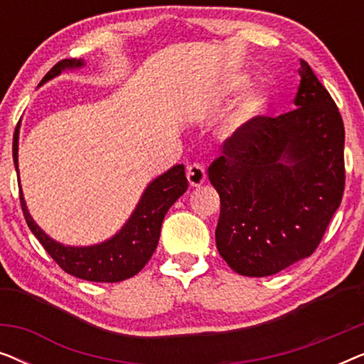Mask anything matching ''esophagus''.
<instances>
[{"instance_id": "34e87169", "label": "esophagus", "mask_w": 364, "mask_h": 364, "mask_svg": "<svg viewBox=\"0 0 364 364\" xmlns=\"http://www.w3.org/2000/svg\"><path fill=\"white\" fill-rule=\"evenodd\" d=\"M187 181L191 183V187H200L202 183L207 181L205 168L197 162L191 164V166L187 167Z\"/></svg>"}]
</instances>
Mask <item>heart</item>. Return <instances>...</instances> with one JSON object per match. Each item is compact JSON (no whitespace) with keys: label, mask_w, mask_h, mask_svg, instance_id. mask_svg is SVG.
Instances as JSON below:
<instances>
[{"label":"heart","mask_w":364,"mask_h":364,"mask_svg":"<svg viewBox=\"0 0 364 364\" xmlns=\"http://www.w3.org/2000/svg\"><path fill=\"white\" fill-rule=\"evenodd\" d=\"M247 86H248V79L247 76H242V74H235V76H232L225 82L227 92L230 94L240 92ZM267 104H268V99L265 92L252 91L245 99H243L240 107H238V116L242 119H253V117L262 116V114L265 112Z\"/></svg>","instance_id":"b5f03b06"}]
</instances>
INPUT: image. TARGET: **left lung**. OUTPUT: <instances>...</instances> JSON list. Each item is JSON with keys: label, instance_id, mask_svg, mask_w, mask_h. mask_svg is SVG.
<instances>
[{"label": "left lung", "instance_id": "8db88e82", "mask_svg": "<svg viewBox=\"0 0 364 364\" xmlns=\"http://www.w3.org/2000/svg\"><path fill=\"white\" fill-rule=\"evenodd\" d=\"M295 109L258 116L208 167L220 196L215 242L243 277H268L310 257L345 191V126L326 87L300 61Z\"/></svg>", "mask_w": 364, "mask_h": 364}]
</instances>
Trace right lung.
Returning a JSON list of instances; mask_svg holds the SVG:
<instances>
[{
	"label": "right lung",
	"instance_id": "obj_1",
	"mask_svg": "<svg viewBox=\"0 0 364 364\" xmlns=\"http://www.w3.org/2000/svg\"><path fill=\"white\" fill-rule=\"evenodd\" d=\"M82 59H63L54 64L43 81L56 77L64 69L82 68ZM18 139L19 122L14 129L13 136V161L18 172ZM19 178V177H18ZM188 182L183 166H173L159 176L156 181L149 183L146 192L142 193L136 210L126 222L121 230L109 240L92 247H64L63 243L54 242L48 237L38 223L29 215L26 202H24L21 187H19V202H21L23 215L26 218L29 230L41 242L54 262L69 275L87 282L116 283L127 280L146 267L156 252L159 237H161L162 220L173 202L187 191Z\"/></svg>",
	"mask_w": 364,
	"mask_h": 364
}]
</instances>
